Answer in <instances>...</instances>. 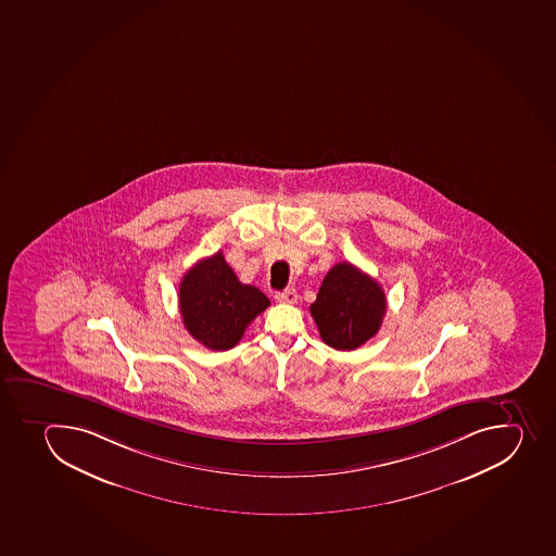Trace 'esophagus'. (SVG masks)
Wrapping results in <instances>:
<instances>
[{
    "label": "esophagus",
    "mask_w": 556,
    "mask_h": 556,
    "mask_svg": "<svg viewBox=\"0 0 556 556\" xmlns=\"http://www.w3.org/2000/svg\"><path fill=\"white\" fill-rule=\"evenodd\" d=\"M276 299L279 302H285V304H295L296 291L293 288H288V290L276 293Z\"/></svg>",
    "instance_id": "esophagus-1"
}]
</instances>
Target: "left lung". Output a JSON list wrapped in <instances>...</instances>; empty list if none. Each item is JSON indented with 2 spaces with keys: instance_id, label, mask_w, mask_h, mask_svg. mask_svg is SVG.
<instances>
[{
  "instance_id": "1",
  "label": "left lung",
  "mask_w": 556,
  "mask_h": 556,
  "mask_svg": "<svg viewBox=\"0 0 556 556\" xmlns=\"http://www.w3.org/2000/svg\"><path fill=\"white\" fill-rule=\"evenodd\" d=\"M381 286L351 263H339L324 277L309 306L320 339L339 351H353L372 339L386 315Z\"/></svg>"
}]
</instances>
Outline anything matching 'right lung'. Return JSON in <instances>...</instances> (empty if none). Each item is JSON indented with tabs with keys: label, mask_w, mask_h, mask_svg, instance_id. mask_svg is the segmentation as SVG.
Returning a JSON list of instances; mask_svg holds the SVG:
<instances>
[{
	"label": "right lung",
	"mask_w": 556,
	"mask_h": 556,
	"mask_svg": "<svg viewBox=\"0 0 556 556\" xmlns=\"http://www.w3.org/2000/svg\"><path fill=\"white\" fill-rule=\"evenodd\" d=\"M178 301L187 331L212 351L232 350L249 324L270 306L263 291L238 279L223 252L201 260L187 271Z\"/></svg>",
	"instance_id": "add662e5"
}]
</instances>
